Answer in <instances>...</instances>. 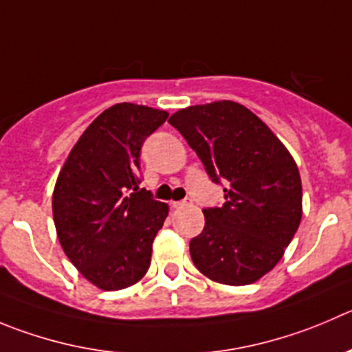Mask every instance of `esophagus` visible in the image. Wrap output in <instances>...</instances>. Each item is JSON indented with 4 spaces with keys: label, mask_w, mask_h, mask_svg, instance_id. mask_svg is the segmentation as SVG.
Here are the masks:
<instances>
[{
    "label": "esophagus",
    "mask_w": 352,
    "mask_h": 352,
    "mask_svg": "<svg viewBox=\"0 0 352 352\" xmlns=\"http://www.w3.org/2000/svg\"><path fill=\"white\" fill-rule=\"evenodd\" d=\"M190 204V200H178V202H173V207L174 209H179V207H185V206H188Z\"/></svg>",
    "instance_id": "34e87169"
}]
</instances>
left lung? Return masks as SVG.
<instances>
[{"label": "left lung", "mask_w": 352, "mask_h": 352, "mask_svg": "<svg viewBox=\"0 0 352 352\" xmlns=\"http://www.w3.org/2000/svg\"><path fill=\"white\" fill-rule=\"evenodd\" d=\"M202 160L224 204L204 209L206 226L190 242L193 264L224 285H249L273 270L302 217L296 160L266 124L230 100L188 107L169 119Z\"/></svg>", "instance_id": "1"}]
</instances>
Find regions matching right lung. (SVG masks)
Here are the masks:
<instances>
[{
	"instance_id": "right-lung-1",
	"label": "right lung",
	"mask_w": 352,
	"mask_h": 352,
	"mask_svg": "<svg viewBox=\"0 0 352 352\" xmlns=\"http://www.w3.org/2000/svg\"><path fill=\"white\" fill-rule=\"evenodd\" d=\"M167 116L135 103L110 107L82 133L56 178L53 221L60 245L102 290L135 285L150 267L169 206L140 188V152Z\"/></svg>"
}]
</instances>
